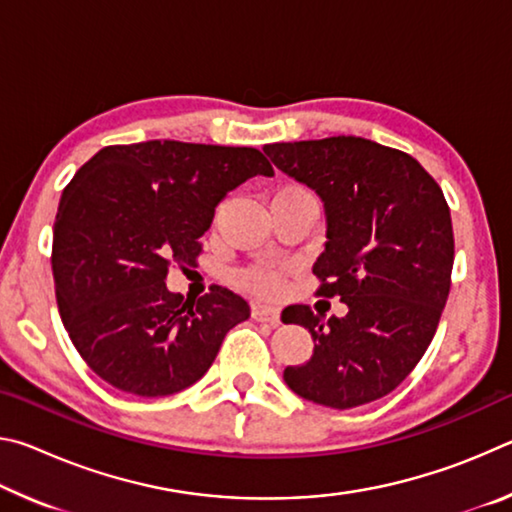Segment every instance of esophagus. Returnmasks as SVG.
<instances>
[{
  "instance_id": "1",
  "label": "esophagus",
  "mask_w": 512,
  "mask_h": 512,
  "mask_svg": "<svg viewBox=\"0 0 512 512\" xmlns=\"http://www.w3.org/2000/svg\"><path fill=\"white\" fill-rule=\"evenodd\" d=\"M253 318L257 323H266V325H280V311L275 307H268V305H253Z\"/></svg>"
}]
</instances>
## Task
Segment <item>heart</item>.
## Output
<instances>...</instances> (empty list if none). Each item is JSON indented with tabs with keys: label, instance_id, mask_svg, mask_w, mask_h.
I'll use <instances>...</instances> for the list:
<instances>
[{
	"label": "heart",
	"instance_id": "obj_1",
	"mask_svg": "<svg viewBox=\"0 0 512 512\" xmlns=\"http://www.w3.org/2000/svg\"><path fill=\"white\" fill-rule=\"evenodd\" d=\"M291 189H300V187H291ZM239 282L244 287L253 289L255 293H262V296H275V293L282 291V275L280 271L268 266H253L246 268L244 273L239 275Z\"/></svg>",
	"mask_w": 512,
	"mask_h": 512
}]
</instances>
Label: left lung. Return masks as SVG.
Segmentation results:
<instances>
[{
  "label": "left lung",
  "mask_w": 512,
  "mask_h": 512,
  "mask_svg": "<svg viewBox=\"0 0 512 512\" xmlns=\"http://www.w3.org/2000/svg\"><path fill=\"white\" fill-rule=\"evenodd\" d=\"M264 153L323 201L316 293L348 305L329 320L307 305L282 311L284 323L314 339L311 359L284 368V381L332 409L379 400L418 366L452 287L454 230L443 189L409 153L363 137L266 144Z\"/></svg>",
  "instance_id": "left-lung-1"
}]
</instances>
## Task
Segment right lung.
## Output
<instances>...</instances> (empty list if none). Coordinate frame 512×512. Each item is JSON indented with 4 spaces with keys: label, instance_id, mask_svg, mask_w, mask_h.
I'll return each mask as SVG.
<instances>
[{
    "label": "right lung",
    "instance_id": "obj_1",
    "mask_svg": "<svg viewBox=\"0 0 512 512\" xmlns=\"http://www.w3.org/2000/svg\"><path fill=\"white\" fill-rule=\"evenodd\" d=\"M273 176L250 146L151 140L101 149L60 196L51 271L58 311L83 361L119 391L158 397L192 386L248 302L212 284L185 300L171 266H196L225 194Z\"/></svg>",
    "mask_w": 512,
    "mask_h": 512
}]
</instances>
